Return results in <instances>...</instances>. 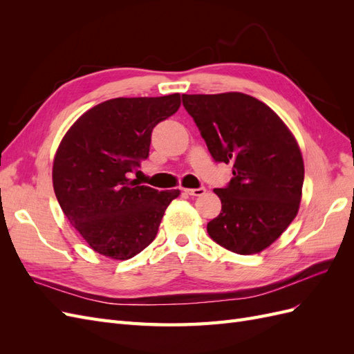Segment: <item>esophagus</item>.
I'll return each instance as SVG.
<instances>
[{
	"mask_svg": "<svg viewBox=\"0 0 354 354\" xmlns=\"http://www.w3.org/2000/svg\"><path fill=\"white\" fill-rule=\"evenodd\" d=\"M207 189L205 187H198V189H186V194L190 196H202L205 194Z\"/></svg>",
	"mask_w": 354,
	"mask_h": 354,
	"instance_id": "34e87169",
	"label": "esophagus"
}]
</instances>
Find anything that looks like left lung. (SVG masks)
<instances>
[{"label": "left lung", "mask_w": 354, "mask_h": 354, "mask_svg": "<svg viewBox=\"0 0 354 354\" xmlns=\"http://www.w3.org/2000/svg\"><path fill=\"white\" fill-rule=\"evenodd\" d=\"M216 162L233 165L227 186L214 189L221 212L209 238L250 255L272 245L295 218L304 181L299 147L269 106L243 93L183 94Z\"/></svg>", "instance_id": "left-lung-1"}]
</instances>
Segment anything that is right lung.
<instances>
[{
    "label": "right lung",
    "instance_id": "obj_1",
    "mask_svg": "<svg viewBox=\"0 0 354 354\" xmlns=\"http://www.w3.org/2000/svg\"><path fill=\"white\" fill-rule=\"evenodd\" d=\"M178 108V93L106 100L63 137L53 187L66 218L95 252L128 260L155 239L180 190L159 192L128 176L147 159L153 128Z\"/></svg>",
    "mask_w": 354,
    "mask_h": 354
}]
</instances>
